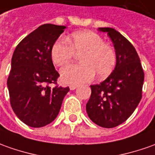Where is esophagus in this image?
I'll return each mask as SVG.
<instances>
[{
  "mask_svg": "<svg viewBox=\"0 0 155 155\" xmlns=\"http://www.w3.org/2000/svg\"><path fill=\"white\" fill-rule=\"evenodd\" d=\"M78 87L77 85H75V84H71V85H69V89L70 90H74V89H76Z\"/></svg>",
  "mask_w": 155,
  "mask_h": 155,
  "instance_id": "1",
  "label": "esophagus"
}]
</instances>
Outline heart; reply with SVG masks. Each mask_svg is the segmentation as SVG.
Listing matches in <instances>:
<instances>
[{
    "mask_svg": "<svg viewBox=\"0 0 155 155\" xmlns=\"http://www.w3.org/2000/svg\"><path fill=\"white\" fill-rule=\"evenodd\" d=\"M76 54H81V64H70L61 69V79L67 84H80L108 77L116 64V52L104 43L103 38L92 31L74 33L68 38H60L51 50L52 62L58 66L70 63Z\"/></svg>",
    "mask_w": 155,
    "mask_h": 155,
    "instance_id": "heart-1",
    "label": "heart"
}]
</instances>
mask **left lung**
I'll list each match as a JSON object with an SVG mask.
<instances>
[{"label":"left lung","mask_w":155,"mask_h":155,"mask_svg":"<svg viewBox=\"0 0 155 155\" xmlns=\"http://www.w3.org/2000/svg\"><path fill=\"white\" fill-rule=\"evenodd\" d=\"M98 30L107 32L111 39L117 60L105 81L91 86L86 112L97 126L113 128L126 121L140 103L144 73L135 47L126 38L112 28Z\"/></svg>","instance_id":"8db88e82"}]
</instances>
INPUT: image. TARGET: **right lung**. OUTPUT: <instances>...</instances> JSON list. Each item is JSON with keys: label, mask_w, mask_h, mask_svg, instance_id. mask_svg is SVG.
Returning <instances> with one entry per match:
<instances>
[{"label": "right lung", "mask_w": 155, "mask_h": 155, "mask_svg": "<svg viewBox=\"0 0 155 155\" xmlns=\"http://www.w3.org/2000/svg\"><path fill=\"white\" fill-rule=\"evenodd\" d=\"M66 27L41 25L24 38L15 48L7 79L10 104L21 121L31 127L50 124L59 113L69 88L57 84L59 74L51 57L53 44Z\"/></svg>", "instance_id": "1"}]
</instances>
